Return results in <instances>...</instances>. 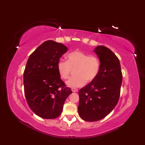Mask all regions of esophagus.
<instances>
[{"label": "esophagus", "instance_id": "obj_1", "mask_svg": "<svg viewBox=\"0 0 145 145\" xmlns=\"http://www.w3.org/2000/svg\"><path fill=\"white\" fill-rule=\"evenodd\" d=\"M72 91L73 92H77L78 91V89H76V88H72Z\"/></svg>", "mask_w": 145, "mask_h": 145}]
</instances>
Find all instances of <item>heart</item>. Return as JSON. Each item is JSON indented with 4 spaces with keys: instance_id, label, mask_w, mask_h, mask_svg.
Here are the masks:
<instances>
[{
    "instance_id": "b5f03b06",
    "label": "heart",
    "mask_w": 145,
    "mask_h": 145,
    "mask_svg": "<svg viewBox=\"0 0 145 145\" xmlns=\"http://www.w3.org/2000/svg\"><path fill=\"white\" fill-rule=\"evenodd\" d=\"M101 63L96 56H89L88 54L79 50H75L67 55V61H58L57 68L59 74L63 79L69 77L72 70H75V75L67 82L70 88H80L88 82L94 80L100 72Z\"/></svg>"
}]
</instances>
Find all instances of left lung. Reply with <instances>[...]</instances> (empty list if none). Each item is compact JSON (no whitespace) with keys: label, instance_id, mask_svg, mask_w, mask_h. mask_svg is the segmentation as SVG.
Returning <instances> with one entry per match:
<instances>
[{"label":"left lung","instance_id":"obj_1","mask_svg":"<svg viewBox=\"0 0 145 145\" xmlns=\"http://www.w3.org/2000/svg\"><path fill=\"white\" fill-rule=\"evenodd\" d=\"M94 52L101 63L100 72L78 91V112L87 121H99L113 110L118 102L123 78L118 58L109 48L98 46Z\"/></svg>","mask_w":145,"mask_h":145}]
</instances>
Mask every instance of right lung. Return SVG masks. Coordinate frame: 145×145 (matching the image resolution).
I'll list each match as a JSON object with an SVG mask.
<instances>
[{
  "mask_svg": "<svg viewBox=\"0 0 145 145\" xmlns=\"http://www.w3.org/2000/svg\"><path fill=\"white\" fill-rule=\"evenodd\" d=\"M68 48L52 40L43 43L31 54L24 72V93L29 107L38 116H59L67 98L72 93L61 80L57 63Z\"/></svg>",
  "mask_w": 145,
  "mask_h": 145,
  "instance_id": "right-lung-1",
  "label": "right lung"
}]
</instances>
